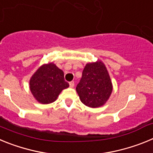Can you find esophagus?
I'll return each mask as SVG.
<instances>
[{
	"label": "esophagus",
	"mask_w": 153,
	"mask_h": 153,
	"mask_svg": "<svg viewBox=\"0 0 153 153\" xmlns=\"http://www.w3.org/2000/svg\"><path fill=\"white\" fill-rule=\"evenodd\" d=\"M69 84H70V87H74V81H71V82H70V83H69Z\"/></svg>",
	"instance_id": "obj_1"
}]
</instances>
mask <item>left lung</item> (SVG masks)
Returning <instances> with one entry per match:
<instances>
[{
  "mask_svg": "<svg viewBox=\"0 0 153 153\" xmlns=\"http://www.w3.org/2000/svg\"><path fill=\"white\" fill-rule=\"evenodd\" d=\"M76 90L80 101L86 106H103L113 92L112 81L105 64L100 60L86 63Z\"/></svg>",
  "mask_w": 153,
  "mask_h": 153,
  "instance_id": "left-lung-1",
  "label": "left lung"
}]
</instances>
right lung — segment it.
<instances>
[{
  "mask_svg": "<svg viewBox=\"0 0 153 153\" xmlns=\"http://www.w3.org/2000/svg\"><path fill=\"white\" fill-rule=\"evenodd\" d=\"M69 87L64 74L53 63L40 66L30 79V90L36 101L42 104L53 102L63 90Z\"/></svg>",
  "mask_w": 153,
  "mask_h": 153,
  "instance_id": "add662e5",
  "label": "right lung"
}]
</instances>
